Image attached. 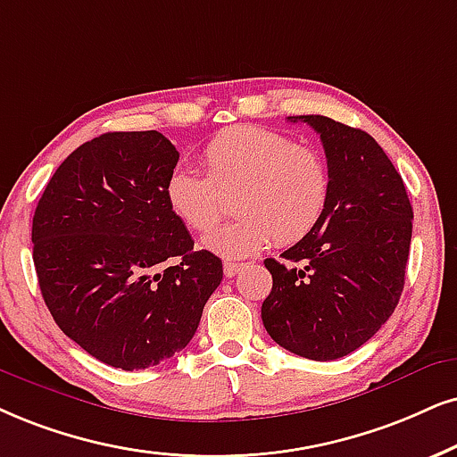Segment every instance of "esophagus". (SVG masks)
Wrapping results in <instances>:
<instances>
[{
    "label": "esophagus",
    "instance_id": "1",
    "mask_svg": "<svg viewBox=\"0 0 457 457\" xmlns=\"http://www.w3.org/2000/svg\"><path fill=\"white\" fill-rule=\"evenodd\" d=\"M245 268V263H234V262H225V265H223V274L228 276V278H234L236 274H238V271Z\"/></svg>",
    "mask_w": 457,
    "mask_h": 457
}]
</instances>
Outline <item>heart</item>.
I'll list each match as a JSON object with an SVG mask.
<instances>
[{"mask_svg": "<svg viewBox=\"0 0 457 457\" xmlns=\"http://www.w3.org/2000/svg\"><path fill=\"white\" fill-rule=\"evenodd\" d=\"M204 172L179 164L164 181L172 215L194 232L221 217V194L234 192V221L204 236L202 246L225 259H242L271 240L291 246L316 229L331 194V172L319 149L262 126H232L202 149Z\"/></svg>", "mask_w": 457, "mask_h": 457, "instance_id": "1", "label": "heart"}]
</instances>
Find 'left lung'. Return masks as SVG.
Here are the masks:
<instances>
[{
	"instance_id": "1",
	"label": "left lung",
	"mask_w": 457,
	"mask_h": 457,
	"mask_svg": "<svg viewBox=\"0 0 457 457\" xmlns=\"http://www.w3.org/2000/svg\"><path fill=\"white\" fill-rule=\"evenodd\" d=\"M320 135L331 194L310 236L265 259L262 305L270 337L312 361H335L369 342L405 287L413 209L405 183L365 130L325 115H297Z\"/></svg>"
}]
</instances>
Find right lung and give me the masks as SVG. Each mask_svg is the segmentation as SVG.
I'll return each instance as SVG.
<instances>
[{"label": "right lung", "instance_id": "obj_1", "mask_svg": "<svg viewBox=\"0 0 457 457\" xmlns=\"http://www.w3.org/2000/svg\"><path fill=\"white\" fill-rule=\"evenodd\" d=\"M177 162L158 130L105 132L56 169L33 215V263L52 319L124 371L186 348L223 278L221 259L195 251L166 204Z\"/></svg>", "mask_w": 457, "mask_h": 457}]
</instances>
